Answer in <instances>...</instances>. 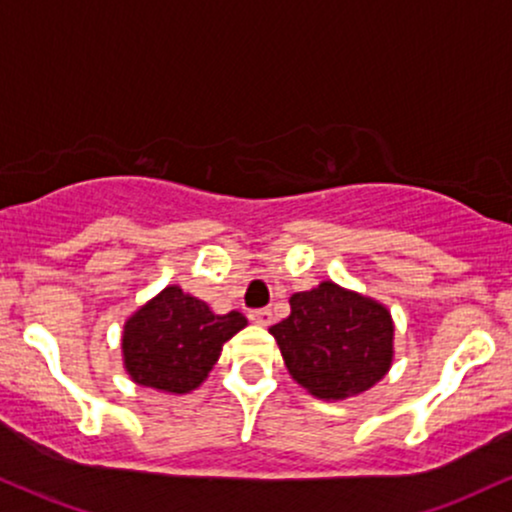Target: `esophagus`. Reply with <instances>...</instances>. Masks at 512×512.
Wrapping results in <instances>:
<instances>
[{"instance_id":"34e87169","label":"esophagus","mask_w":512,"mask_h":512,"mask_svg":"<svg viewBox=\"0 0 512 512\" xmlns=\"http://www.w3.org/2000/svg\"><path fill=\"white\" fill-rule=\"evenodd\" d=\"M250 319L260 326H269L274 322V315H272V310H267V307H264V310H252Z\"/></svg>"}]
</instances>
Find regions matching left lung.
<instances>
[{"mask_svg": "<svg viewBox=\"0 0 512 512\" xmlns=\"http://www.w3.org/2000/svg\"><path fill=\"white\" fill-rule=\"evenodd\" d=\"M269 334L279 343L291 377L324 400L372 389L393 362L391 312L334 281L293 293L291 315Z\"/></svg>", "mask_w": 512, "mask_h": 512, "instance_id": "8db88e82", "label": "left lung"}]
</instances>
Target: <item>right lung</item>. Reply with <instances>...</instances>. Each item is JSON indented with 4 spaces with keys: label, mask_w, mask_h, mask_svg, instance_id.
I'll return each mask as SVG.
<instances>
[{
    "label": "right lung",
    "mask_w": 512,
    "mask_h": 512,
    "mask_svg": "<svg viewBox=\"0 0 512 512\" xmlns=\"http://www.w3.org/2000/svg\"><path fill=\"white\" fill-rule=\"evenodd\" d=\"M245 324L236 310L214 315L207 303L166 286L123 324V365L135 384L188 393L207 379L221 346Z\"/></svg>",
    "instance_id": "add662e5"
}]
</instances>
